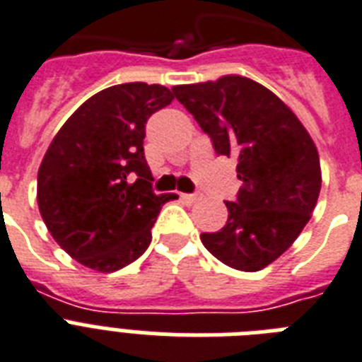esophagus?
<instances>
[{
	"label": "esophagus",
	"mask_w": 362,
	"mask_h": 362,
	"mask_svg": "<svg viewBox=\"0 0 362 362\" xmlns=\"http://www.w3.org/2000/svg\"><path fill=\"white\" fill-rule=\"evenodd\" d=\"M182 201L189 202V204H193V202H197L199 199H201V195L199 193H182Z\"/></svg>",
	"instance_id": "34e87169"
}]
</instances>
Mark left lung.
Returning <instances> with one entry per match:
<instances>
[{
    "label": "left lung",
    "mask_w": 362,
    "mask_h": 362,
    "mask_svg": "<svg viewBox=\"0 0 362 362\" xmlns=\"http://www.w3.org/2000/svg\"><path fill=\"white\" fill-rule=\"evenodd\" d=\"M173 93L214 151L238 158V199L225 202L221 230L202 232V245L234 269L258 272L296 242L318 202L322 171L313 137L283 100L243 76L176 85Z\"/></svg>",
    "instance_id": "8db88e82"
}]
</instances>
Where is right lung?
I'll return each instance as SVG.
<instances>
[{"mask_svg": "<svg viewBox=\"0 0 362 362\" xmlns=\"http://www.w3.org/2000/svg\"><path fill=\"white\" fill-rule=\"evenodd\" d=\"M163 85H113L79 105L38 167L37 201L49 234L100 273L146 251L158 214L175 193L156 195L143 139L148 117L173 102Z\"/></svg>", "mask_w": 362, "mask_h": 362, "instance_id": "obj_1", "label": "right lung"}]
</instances>
